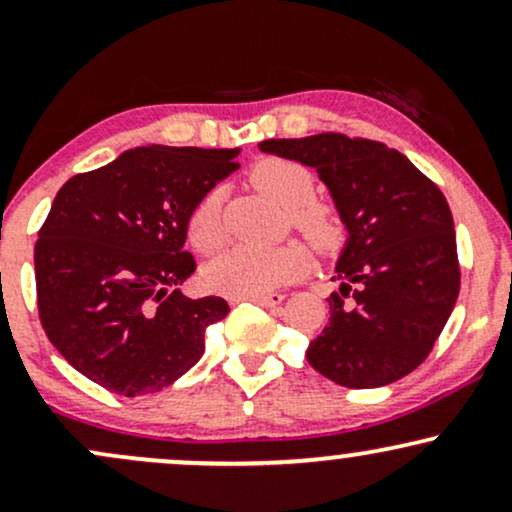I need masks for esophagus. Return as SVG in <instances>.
<instances>
[{
  "instance_id": "obj_1",
  "label": "esophagus",
  "mask_w": 512,
  "mask_h": 512,
  "mask_svg": "<svg viewBox=\"0 0 512 512\" xmlns=\"http://www.w3.org/2000/svg\"><path fill=\"white\" fill-rule=\"evenodd\" d=\"M286 296H281V293H267V296H257V298H250L252 303L262 305V308H276V305L284 303Z\"/></svg>"
}]
</instances>
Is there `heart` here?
Returning a JSON list of instances; mask_svg holds the SVG:
<instances>
[{"label": "heart", "instance_id": "b5f03b06", "mask_svg": "<svg viewBox=\"0 0 512 512\" xmlns=\"http://www.w3.org/2000/svg\"><path fill=\"white\" fill-rule=\"evenodd\" d=\"M250 182L279 207L289 209L291 223L317 250H332L342 238L337 216L313 202L315 178L301 163L289 158H262L250 170ZM187 236L199 252H214L226 238L221 219V192L211 190L192 209ZM308 269V257L296 245L284 248H250L238 245L221 252L204 267L207 289L228 298L267 296L291 284Z\"/></svg>", "mask_w": 512, "mask_h": 512}]
</instances>
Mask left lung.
<instances>
[{"mask_svg":"<svg viewBox=\"0 0 512 512\" xmlns=\"http://www.w3.org/2000/svg\"><path fill=\"white\" fill-rule=\"evenodd\" d=\"M260 151L315 168L346 243L330 322L305 351L332 383L366 390L431 354L460 293L455 223L443 192L397 149L346 134L267 139Z\"/></svg>","mask_w":512,"mask_h":512,"instance_id":"left-lung-1","label":"left lung"}]
</instances>
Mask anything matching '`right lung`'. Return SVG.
Masks as SVG:
<instances>
[{"label":"right lung","instance_id":"add662e5","mask_svg":"<svg viewBox=\"0 0 512 512\" xmlns=\"http://www.w3.org/2000/svg\"><path fill=\"white\" fill-rule=\"evenodd\" d=\"M238 154L139 146L57 192L35 243L38 310L50 342L88 380L142 397L202 358L204 332L231 308L178 289L197 269L187 219Z\"/></svg>","mask_w":512,"mask_h":512}]
</instances>
